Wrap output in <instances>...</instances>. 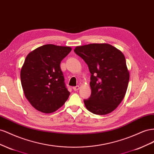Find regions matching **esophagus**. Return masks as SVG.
Wrapping results in <instances>:
<instances>
[{
  "instance_id": "obj_1",
  "label": "esophagus",
  "mask_w": 154,
  "mask_h": 154,
  "mask_svg": "<svg viewBox=\"0 0 154 154\" xmlns=\"http://www.w3.org/2000/svg\"><path fill=\"white\" fill-rule=\"evenodd\" d=\"M79 86H73V90L74 91H77L79 89Z\"/></svg>"
}]
</instances>
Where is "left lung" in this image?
<instances>
[{
	"label": "left lung",
	"instance_id": "left-lung-1",
	"mask_svg": "<svg viewBox=\"0 0 154 154\" xmlns=\"http://www.w3.org/2000/svg\"><path fill=\"white\" fill-rule=\"evenodd\" d=\"M74 51L85 60L91 73L90 98L84 103L88 110L106 115L119 104L128 88L130 74L123 54L109 44L77 46Z\"/></svg>",
	"mask_w": 154,
	"mask_h": 154
}]
</instances>
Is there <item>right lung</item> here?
<instances>
[{"instance_id":"obj_1","label":"right lung","mask_w":154,"mask_h":154,"mask_svg":"<svg viewBox=\"0 0 154 154\" xmlns=\"http://www.w3.org/2000/svg\"><path fill=\"white\" fill-rule=\"evenodd\" d=\"M72 48L46 45L37 48L26 57L20 70L24 95L38 111L54 112L69 95L60 64Z\"/></svg>"}]
</instances>
